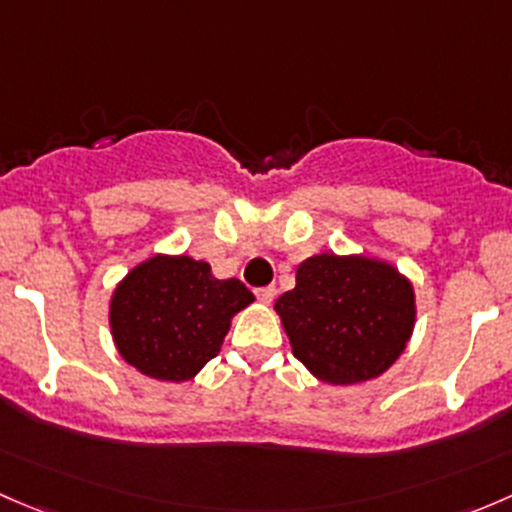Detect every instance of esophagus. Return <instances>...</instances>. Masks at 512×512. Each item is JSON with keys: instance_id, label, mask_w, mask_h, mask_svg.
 <instances>
[{"instance_id": "obj_1", "label": "esophagus", "mask_w": 512, "mask_h": 512, "mask_svg": "<svg viewBox=\"0 0 512 512\" xmlns=\"http://www.w3.org/2000/svg\"><path fill=\"white\" fill-rule=\"evenodd\" d=\"M256 298L261 300V303H271V300L276 298V288H273V286H263V288H256Z\"/></svg>"}]
</instances>
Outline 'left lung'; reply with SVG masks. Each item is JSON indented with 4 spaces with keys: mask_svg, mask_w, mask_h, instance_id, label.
<instances>
[{
    "mask_svg": "<svg viewBox=\"0 0 512 512\" xmlns=\"http://www.w3.org/2000/svg\"><path fill=\"white\" fill-rule=\"evenodd\" d=\"M293 355L320 382L357 384L397 362L412 337L414 288L392 263L318 254L276 300Z\"/></svg>",
    "mask_w": 512,
    "mask_h": 512,
    "instance_id": "8db88e82",
    "label": "left lung"
}]
</instances>
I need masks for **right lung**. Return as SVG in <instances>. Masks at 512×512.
<instances>
[{"instance_id": "1", "label": "right lung", "mask_w": 512, "mask_h": 512, "mask_svg": "<svg viewBox=\"0 0 512 512\" xmlns=\"http://www.w3.org/2000/svg\"><path fill=\"white\" fill-rule=\"evenodd\" d=\"M254 303L239 278L212 276L207 261L152 256L110 298V330L120 357L162 382H187L217 357L231 318Z\"/></svg>"}]
</instances>
